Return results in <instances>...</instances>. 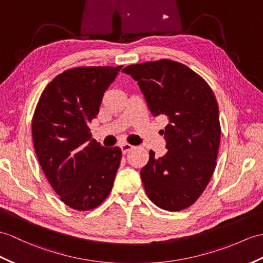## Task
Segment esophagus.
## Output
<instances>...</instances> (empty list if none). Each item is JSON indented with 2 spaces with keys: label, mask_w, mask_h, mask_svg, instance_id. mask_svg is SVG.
<instances>
[{
  "label": "esophagus",
  "mask_w": 263,
  "mask_h": 263,
  "mask_svg": "<svg viewBox=\"0 0 263 263\" xmlns=\"http://www.w3.org/2000/svg\"><path fill=\"white\" fill-rule=\"evenodd\" d=\"M133 148H134V146L129 144V143H122L121 144V150H122V152H123V154H126V152H129Z\"/></svg>",
  "instance_id": "34e87169"
}]
</instances>
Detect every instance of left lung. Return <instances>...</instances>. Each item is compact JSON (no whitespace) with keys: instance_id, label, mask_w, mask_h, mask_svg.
Listing matches in <instances>:
<instances>
[{"instance_id":"8db88e82","label":"left lung","mask_w":263,"mask_h":263,"mask_svg":"<svg viewBox=\"0 0 263 263\" xmlns=\"http://www.w3.org/2000/svg\"><path fill=\"white\" fill-rule=\"evenodd\" d=\"M138 82L154 117L164 115L167 154L141 169L144 191L162 210L178 212L196 201L216 167L221 124L210 85L189 67L170 59L130 65L122 70Z\"/></svg>"}]
</instances>
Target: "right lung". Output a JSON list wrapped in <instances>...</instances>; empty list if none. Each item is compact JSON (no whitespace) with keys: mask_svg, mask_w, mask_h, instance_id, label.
<instances>
[{"mask_svg":"<svg viewBox=\"0 0 263 263\" xmlns=\"http://www.w3.org/2000/svg\"><path fill=\"white\" fill-rule=\"evenodd\" d=\"M121 68L67 69L47 85L36 103L31 127L36 158L60 200L72 210L96 209L112 191L122 151L91 139L88 124Z\"/></svg>","mask_w":263,"mask_h":263,"instance_id":"add662e5","label":"right lung"}]
</instances>
